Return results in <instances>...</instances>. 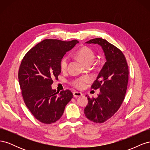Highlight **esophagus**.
Wrapping results in <instances>:
<instances>
[{
    "instance_id": "obj_1",
    "label": "esophagus",
    "mask_w": 150,
    "mask_h": 150,
    "mask_svg": "<svg viewBox=\"0 0 150 150\" xmlns=\"http://www.w3.org/2000/svg\"><path fill=\"white\" fill-rule=\"evenodd\" d=\"M73 96L74 98L76 97H79V96H83V94L81 93L78 92V91H74L73 92Z\"/></svg>"
}]
</instances>
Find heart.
Here are the masks:
<instances>
[{"instance_id": "obj_1", "label": "heart", "mask_w": 150, "mask_h": 150, "mask_svg": "<svg viewBox=\"0 0 150 150\" xmlns=\"http://www.w3.org/2000/svg\"><path fill=\"white\" fill-rule=\"evenodd\" d=\"M76 56L79 59V60L83 63V64H86L88 63H92L95 58V54L94 52L89 47L83 46L79 48L76 52ZM68 57L67 56H64L61 60L60 67L62 71L66 69L67 64ZM87 77H82L78 79H76L72 81V84L75 88L81 89L83 88L86 83L88 81Z\"/></svg>"}]
</instances>
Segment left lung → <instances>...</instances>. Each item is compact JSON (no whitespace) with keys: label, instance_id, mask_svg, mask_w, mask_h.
Masks as SVG:
<instances>
[{"label":"left lung","instance_id":"1","mask_svg":"<svg viewBox=\"0 0 150 150\" xmlns=\"http://www.w3.org/2000/svg\"><path fill=\"white\" fill-rule=\"evenodd\" d=\"M86 43L99 45L106 60L91 86L92 89H99L98 96L96 98L88 96V104L84 108L88 119L102 123L115 114L124 101L128 83V66L123 53L106 40L96 38Z\"/></svg>","mask_w":150,"mask_h":150}]
</instances>
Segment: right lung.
Segmentation results:
<instances>
[{"label":"right lung","instance_id":"1","mask_svg":"<svg viewBox=\"0 0 150 150\" xmlns=\"http://www.w3.org/2000/svg\"><path fill=\"white\" fill-rule=\"evenodd\" d=\"M78 42L45 39L30 49L21 62L18 79L22 97L32 114L42 123L59 120L73 98L71 91L56 92L51 85L61 74V59Z\"/></svg>","mask_w":150,"mask_h":150}]
</instances>
